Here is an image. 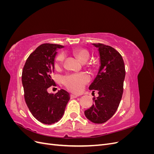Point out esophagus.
<instances>
[{
  "mask_svg": "<svg viewBox=\"0 0 154 154\" xmlns=\"http://www.w3.org/2000/svg\"><path fill=\"white\" fill-rule=\"evenodd\" d=\"M76 97H78V96H76V95H74V94H71V99L76 98Z\"/></svg>",
  "mask_w": 154,
  "mask_h": 154,
  "instance_id": "34e87169",
  "label": "esophagus"
}]
</instances>
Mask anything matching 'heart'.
Here are the masks:
<instances>
[{"mask_svg":"<svg viewBox=\"0 0 154 154\" xmlns=\"http://www.w3.org/2000/svg\"><path fill=\"white\" fill-rule=\"evenodd\" d=\"M72 53L74 57L78 60V61L82 63H86L90 58L89 52L85 49L77 48L74 49ZM65 58H66V56L63 53L59 54L56 59V67H58L62 64L65 60ZM88 81H89V78L84 73L71 74L63 78V83L69 89L75 92H80L82 90L83 85Z\"/></svg>","mask_w":154,"mask_h":154,"instance_id":"b5f03b06","label":"heart"}]
</instances>
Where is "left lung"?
Instances as JSON below:
<instances>
[{"mask_svg":"<svg viewBox=\"0 0 154 154\" xmlns=\"http://www.w3.org/2000/svg\"><path fill=\"white\" fill-rule=\"evenodd\" d=\"M98 49L100 67L90 90L98 91L94 104L85 111V117L91 122H106L117 110L123 92L125 78V63L122 55L115 49L102 44H92Z\"/></svg>","mask_w":154,"mask_h":154,"instance_id":"obj_1","label":"left lung"}]
</instances>
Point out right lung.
<instances>
[{
  "label": "right lung",
  "instance_id": "obj_1",
  "mask_svg": "<svg viewBox=\"0 0 154 154\" xmlns=\"http://www.w3.org/2000/svg\"><path fill=\"white\" fill-rule=\"evenodd\" d=\"M63 48L57 44L40 45L29 55L22 71L26 103L32 116L44 124L51 125L61 119L70 100L69 93L63 89L55 94L48 91L49 87L55 85L51 74L57 50Z\"/></svg>",
  "mask_w": 154,
  "mask_h": 154
}]
</instances>
